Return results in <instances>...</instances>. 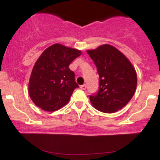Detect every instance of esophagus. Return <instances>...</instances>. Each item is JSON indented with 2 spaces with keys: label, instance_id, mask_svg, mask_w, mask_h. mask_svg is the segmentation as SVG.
Returning <instances> with one entry per match:
<instances>
[{
  "label": "esophagus",
  "instance_id": "esophagus-1",
  "mask_svg": "<svg viewBox=\"0 0 160 160\" xmlns=\"http://www.w3.org/2000/svg\"><path fill=\"white\" fill-rule=\"evenodd\" d=\"M80 88H81V89H82V90H85L86 89V84H83V85L80 86Z\"/></svg>",
  "mask_w": 160,
  "mask_h": 160
}]
</instances>
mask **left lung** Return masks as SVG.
Here are the masks:
<instances>
[{
	"label": "left lung",
	"mask_w": 160,
	"mask_h": 160,
	"mask_svg": "<svg viewBox=\"0 0 160 160\" xmlns=\"http://www.w3.org/2000/svg\"><path fill=\"white\" fill-rule=\"evenodd\" d=\"M99 75V89L89 95L92 106L104 113H114L128 104L135 94L137 74L126 56L113 46L104 44L87 50Z\"/></svg>",
	"instance_id": "left-lung-1"
}]
</instances>
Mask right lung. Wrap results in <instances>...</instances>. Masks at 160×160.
I'll list each match as a JSON object with an SVG mask.
<instances>
[{
	"label": "right lung",
	"mask_w": 160,
	"mask_h": 160,
	"mask_svg": "<svg viewBox=\"0 0 160 160\" xmlns=\"http://www.w3.org/2000/svg\"><path fill=\"white\" fill-rule=\"evenodd\" d=\"M81 52L56 43L46 49L33 68L28 84V93L38 107L54 111L69 102L78 88L74 71L69 65Z\"/></svg>",
	"instance_id": "1"
}]
</instances>
